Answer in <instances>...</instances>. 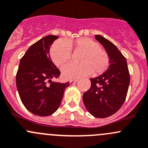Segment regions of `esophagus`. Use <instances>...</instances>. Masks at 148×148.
<instances>
[{
    "mask_svg": "<svg viewBox=\"0 0 148 148\" xmlns=\"http://www.w3.org/2000/svg\"><path fill=\"white\" fill-rule=\"evenodd\" d=\"M77 80H71V81H69V83L71 84H75V83H77Z\"/></svg>",
    "mask_w": 148,
    "mask_h": 148,
    "instance_id": "obj_1",
    "label": "esophagus"
}]
</instances>
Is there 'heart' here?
I'll return each mask as SVG.
<instances>
[{"label": "heart", "instance_id": "obj_1", "mask_svg": "<svg viewBox=\"0 0 148 148\" xmlns=\"http://www.w3.org/2000/svg\"><path fill=\"white\" fill-rule=\"evenodd\" d=\"M71 49L75 53H80V64H69L62 69V76L65 79L72 80L88 75L102 74L109 65V56L100 44L90 38H83L76 40L58 41L51 49V57L56 66L61 67L71 58Z\"/></svg>", "mask_w": 148, "mask_h": 148}]
</instances>
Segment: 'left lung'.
I'll list each match as a JSON object with an SVG mask.
<instances>
[{
    "mask_svg": "<svg viewBox=\"0 0 148 148\" xmlns=\"http://www.w3.org/2000/svg\"><path fill=\"white\" fill-rule=\"evenodd\" d=\"M95 39L108 55L109 66L101 75L90 79L91 87L83 95V102L93 116L106 118L115 114L125 101L130 76L126 58L116 46L99 34Z\"/></svg>",
    "mask_w": 148,
    "mask_h": 148,
    "instance_id": "left-lung-1",
    "label": "left lung"
}]
</instances>
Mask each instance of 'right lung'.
<instances>
[{"label": "right lung", "mask_w": 148, "mask_h": 148, "mask_svg": "<svg viewBox=\"0 0 148 148\" xmlns=\"http://www.w3.org/2000/svg\"><path fill=\"white\" fill-rule=\"evenodd\" d=\"M48 35L29 48L20 60L16 83L20 99L26 108L40 116L53 114L59 107L69 82H52L61 72L53 63L50 48L58 39Z\"/></svg>", "instance_id": "add662e5"}]
</instances>
